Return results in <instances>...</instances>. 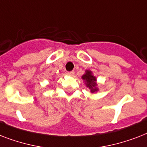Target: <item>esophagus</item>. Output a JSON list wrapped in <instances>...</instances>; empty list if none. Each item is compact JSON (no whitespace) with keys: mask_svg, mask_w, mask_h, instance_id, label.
Returning <instances> with one entry per match:
<instances>
[{"mask_svg":"<svg viewBox=\"0 0 147 147\" xmlns=\"http://www.w3.org/2000/svg\"><path fill=\"white\" fill-rule=\"evenodd\" d=\"M74 74H75V71H69V75L70 76H74Z\"/></svg>","mask_w":147,"mask_h":147,"instance_id":"obj_1","label":"esophagus"}]
</instances>
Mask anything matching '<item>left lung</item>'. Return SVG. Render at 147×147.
<instances>
[{
    "mask_svg": "<svg viewBox=\"0 0 147 147\" xmlns=\"http://www.w3.org/2000/svg\"><path fill=\"white\" fill-rule=\"evenodd\" d=\"M82 78L85 81V85L91 90L92 93L98 92V88L97 87L98 85L96 83V78L92 75V71H91L90 70H86L85 73L83 75Z\"/></svg>",
    "mask_w": 147,
    "mask_h": 147,
    "instance_id": "1",
    "label": "left lung"
}]
</instances>
